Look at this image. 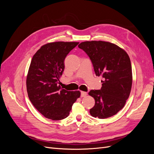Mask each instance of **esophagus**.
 <instances>
[{"label": "esophagus", "instance_id": "1", "mask_svg": "<svg viewBox=\"0 0 154 154\" xmlns=\"http://www.w3.org/2000/svg\"><path fill=\"white\" fill-rule=\"evenodd\" d=\"M87 95V92H83V91H82V92H81V97H85V96H86Z\"/></svg>", "mask_w": 154, "mask_h": 154}]
</instances>
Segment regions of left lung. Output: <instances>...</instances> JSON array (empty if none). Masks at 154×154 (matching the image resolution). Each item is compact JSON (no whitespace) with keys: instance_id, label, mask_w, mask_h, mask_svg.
<instances>
[{"instance_id":"1","label":"left lung","mask_w":154,"mask_h":154,"mask_svg":"<svg viewBox=\"0 0 154 154\" xmlns=\"http://www.w3.org/2000/svg\"><path fill=\"white\" fill-rule=\"evenodd\" d=\"M78 48L89 57L96 75L104 79L100 90L88 92L95 100L90 114L99 119L111 117L123 108L131 91L132 72L128 55L108 42H83Z\"/></svg>"}]
</instances>
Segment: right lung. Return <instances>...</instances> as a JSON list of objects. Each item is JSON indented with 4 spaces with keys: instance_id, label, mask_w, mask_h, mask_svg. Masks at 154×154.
I'll return each mask as SVG.
<instances>
[{
    "instance_id": "right-lung-1",
    "label": "right lung",
    "mask_w": 154,
    "mask_h": 154,
    "mask_svg": "<svg viewBox=\"0 0 154 154\" xmlns=\"http://www.w3.org/2000/svg\"><path fill=\"white\" fill-rule=\"evenodd\" d=\"M79 42H57L42 46L31 60L26 86L33 106L45 118L61 120L67 118L80 91H68L60 86L64 60Z\"/></svg>"
}]
</instances>
